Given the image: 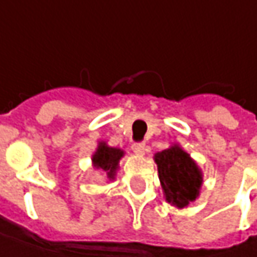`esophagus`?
Instances as JSON below:
<instances>
[{
	"instance_id": "34e87169",
	"label": "esophagus",
	"mask_w": 257,
	"mask_h": 257,
	"mask_svg": "<svg viewBox=\"0 0 257 257\" xmlns=\"http://www.w3.org/2000/svg\"><path fill=\"white\" fill-rule=\"evenodd\" d=\"M132 149H133V152L137 156H143L146 153V144L144 143H134L132 146Z\"/></svg>"
}]
</instances>
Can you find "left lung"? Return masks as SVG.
Masks as SVG:
<instances>
[{
    "label": "left lung",
    "instance_id": "left-lung-1",
    "mask_svg": "<svg viewBox=\"0 0 257 257\" xmlns=\"http://www.w3.org/2000/svg\"><path fill=\"white\" fill-rule=\"evenodd\" d=\"M153 159L166 202L177 209H184L200 196L202 169L179 144L157 152Z\"/></svg>",
    "mask_w": 257,
    "mask_h": 257
}]
</instances>
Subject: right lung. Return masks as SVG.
I'll return each mask as SVG.
<instances>
[{"label": "right lung", "mask_w": 257, "mask_h": 257, "mask_svg": "<svg viewBox=\"0 0 257 257\" xmlns=\"http://www.w3.org/2000/svg\"><path fill=\"white\" fill-rule=\"evenodd\" d=\"M123 149L111 147L105 142H98L97 149L91 156V163L95 170H101L107 176L108 182H114L120 169V160L124 157Z\"/></svg>", "instance_id": "add662e5"}]
</instances>
